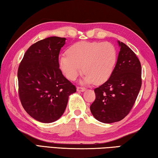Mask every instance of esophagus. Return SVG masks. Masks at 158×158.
Segmentation results:
<instances>
[{
    "label": "esophagus",
    "instance_id": "esophagus-1",
    "mask_svg": "<svg viewBox=\"0 0 158 158\" xmlns=\"http://www.w3.org/2000/svg\"><path fill=\"white\" fill-rule=\"evenodd\" d=\"M77 90L78 92H84L85 90V88H83V87H77Z\"/></svg>",
    "mask_w": 158,
    "mask_h": 158
}]
</instances>
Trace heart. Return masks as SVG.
<instances>
[{
  "instance_id": "obj_1",
  "label": "heart",
  "mask_w": 158,
  "mask_h": 158,
  "mask_svg": "<svg viewBox=\"0 0 158 158\" xmlns=\"http://www.w3.org/2000/svg\"><path fill=\"white\" fill-rule=\"evenodd\" d=\"M58 60L60 71L67 79L74 81L81 73L84 83L102 84L110 78L118 60L116 48L109 42H79L66 51Z\"/></svg>"
}]
</instances>
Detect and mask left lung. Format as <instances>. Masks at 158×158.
<instances>
[{
	"label": "left lung",
	"instance_id": "left-lung-1",
	"mask_svg": "<svg viewBox=\"0 0 158 158\" xmlns=\"http://www.w3.org/2000/svg\"><path fill=\"white\" fill-rule=\"evenodd\" d=\"M120 52L110 78L95 89L90 106L95 119L104 123L121 121L129 114L141 86V66L133 51L118 41Z\"/></svg>",
	"mask_w": 158,
	"mask_h": 158
}]
</instances>
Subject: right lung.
Instances as JSON below:
<instances>
[{
	"instance_id": "add662e5",
	"label": "right lung",
	"mask_w": 158,
	"mask_h": 158,
	"mask_svg": "<svg viewBox=\"0 0 158 158\" xmlns=\"http://www.w3.org/2000/svg\"><path fill=\"white\" fill-rule=\"evenodd\" d=\"M65 37H49L32 44L18 69L19 95L25 111L37 121L52 123L62 116L76 87L58 66Z\"/></svg>"
}]
</instances>
